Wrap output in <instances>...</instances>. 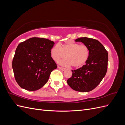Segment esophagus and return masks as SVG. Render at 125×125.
I'll return each instance as SVG.
<instances>
[{
    "mask_svg": "<svg viewBox=\"0 0 125 125\" xmlns=\"http://www.w3.org/2000/svg\"><path fill=\"white\" fill-rule=\"evenodd\" d=\"M58 68L59 69H60V70H62V71H64V70H65V68H63V67H58Z\"/></svg>",
    "mask_w": 125,
    "mask_h": 125,
    "instance_id": "34e87169",
    "label": "esophagus"
}]
</instances>
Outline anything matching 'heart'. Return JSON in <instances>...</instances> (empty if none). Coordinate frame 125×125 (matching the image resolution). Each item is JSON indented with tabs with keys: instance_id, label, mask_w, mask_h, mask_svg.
Instances as JSON below:
<instances>
[{
	"instance_id": "b5f03b06",
	"label": "heart",
	"mask_w": 125,
	"mask_h": 125,
	"mask_svg": "<svg viewBox=\"0 0 125 125\" xmlns=\"http://www.w3.org/2000/svg\"><path fill=\"white\" fill-rule=\"evenodd\" d=\"M51 56L55 62H58L65 58L61 63L63 65H71L74 68H80L87 62L89 57L90 51L85 45H80L75 43H68L60 46L57 44L51 50Z\"/></svg>"
}]
</instances>
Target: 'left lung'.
<instances>
[{
    "mask_svg": "<svg viewBox=\"0 0 125 125\" xmlns=\"http://www.w3.org/2000/svg\"><path fill=\"white\" fill-rule=\"evenodd\" d=\"M75 42H80L88 47L89 57L84 65L72 70V77L68 79L67 83L75 91L88 92L95 89L106 73L108 53L96 40L84 37L77 39Z\"/></svg>",
    "mask_w": 125,
    "mask_h": 125,
    "instance_id": "obj_1",
    "label": "left lung"
}]
</instances>
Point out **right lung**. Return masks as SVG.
Wrapping results in <instances>:
<instances>
[{"label": "right lung", "mask_w": 125, "mask_h": 125, "mask_svg": "<svg viewBox=\"0 0 125 125\" xmlns=\"http://www.w3.org/2000/svg\"><path fill=\"white\" fill-rule=\"evenodd\" d=\"M55 44L50 40L32 37L18 45L12 60L14 78L21 88L36 91L46 83L57 68L51 57Z\"/></svg>", "instance_id": "obj_1"}]
</instances>
